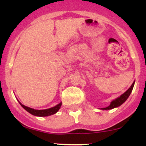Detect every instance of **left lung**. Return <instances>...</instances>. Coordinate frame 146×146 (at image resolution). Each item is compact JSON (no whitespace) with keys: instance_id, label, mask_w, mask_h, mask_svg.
<instances>
[{"instance_id":"8db88e82","label":"left lung","mask_w":146,"mask_h":146,"mask_svg":"<svg viewBox=\"0 0 146 146\" xmlns=\"http://www.w3.org/2000/svg\"><path fill=\"white\" fill-rule=\"evenodd\" d=\"M134 83H135V81H133V83H132V85H131L130 88H129V89H128L127 90L124 92V93H123L121 95H120L119 98H116L115 100H114L111 101V103H110V104L108 106V107H105V108H100V110H111V109L117 108V107H119V106L121 105L123 102H126V100L129 98L130 94L131 93L132 90H133V86H134Z\"/></svg>"}]
</instances>
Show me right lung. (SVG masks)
I'll use <instances>...</instances> for the list:
<instances>
[{
	"instance_id": "1",
	"label": "right lung",
	"mask_w": 146,
	"mask_h": 146,
	"mask_svg": "<svg viewBox=\"0 0 146 146\" xmlns=\"http://www.w3.org/2000/svg\"><path fill=\"white\" fill-rule=\"evenodd\" d=\"M19 103H20V105H21L26 111H28L29 114H32V115L34 116H36V117H48V116H51L52 115V114H56V113L59 110V109L61 108V104H62V102H61L59 104L54 106V107H51V108L46 109V110H35V109L26 107L24 104L20 103V102H19Z\"/></svg>"
}]
</instances>
